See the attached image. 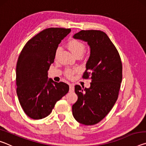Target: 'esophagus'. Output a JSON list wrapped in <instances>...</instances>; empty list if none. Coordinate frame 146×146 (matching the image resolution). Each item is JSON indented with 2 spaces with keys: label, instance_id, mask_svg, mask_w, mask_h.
<instances>
[{
  "label": "esophagus",
  "instance_id": "34e87169",
  "mask_svg": "<svg viewBox=\"0 0 146 146\" xmlns=\"http://www.w3.org/2000/svg\"><path fill=\"white\" fill-rule=\"evenodd\" d=\"M74 90H75V87L73 84H70V92H73Z\"/></svg>",
  "mask_w": 146,
  "mask_h": 146
}]
</instances>
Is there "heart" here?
<instances>
[{"mask_svg": "<svg viewBox=\"0 0 146 146\" xmlns=\"http://www.w3.org/2000/svg\"><path fill=\"white\" fill-rule=\"evenodd\" d=\"M68 48L75 56L78 55V54H83L84 51L85 50L84 45L82 42H80V41L74 40V39L69 41V42L68 43ZM59 50H60V48H58L56 51V56L57 55ZM75 72H76V69H73H73H68V70L66 71L65 74L68 78H71L73 77Z\"/></svg>", "mask_w": 146, "mask_h": 146, "instance_id": "heart-1", "label": "heart"}]
</instances>
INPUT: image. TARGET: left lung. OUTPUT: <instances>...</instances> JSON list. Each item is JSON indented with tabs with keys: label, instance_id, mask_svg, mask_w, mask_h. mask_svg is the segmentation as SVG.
<instances>
[{
	"label": "left lung",
	"instance_id": "1",
	"mask_svg": "<svg viewBox=\"0 0 146 146\" xmlns=\"http://www.w3.org/2000/svg\"><path fill=\"white\" fill-rule=\"evenodd\" d=\"M88 42L90 56L82 77H90L89 88L75 86L78 100L72 106L73 115L86 125L100 122L117 101L122 80V64L117 48L104 32L82 30L73 35Z\"/></svg>",
	"mask_w": 146,
	"mask_h": 146
}]
</instances>
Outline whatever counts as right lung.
Instances as JSON below:
<instances>
[{"label":"right lung","instance_id":"obj_1","mask_svg":"<svg viewBox=\"0 0 146 146\" xmlns=\"http://www.w3.org/2000/svg\"><path fill=\"white\" fill-rule=\"evenodd\" d=\"M70 29H44L31 38L22 50L16 68L17 94L24 113L32 119L46 117L56 102L69 91L67 84L48 78L56 51Z\"/></svg>","mask_w":146,"mask_h":146}]
</instances>
